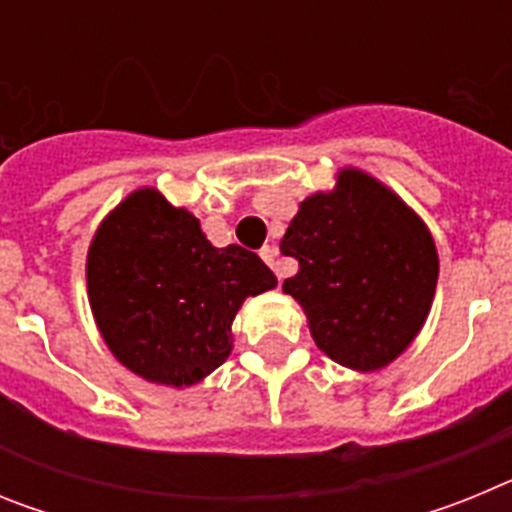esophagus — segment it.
<instances>
[{"label": "esophagus", "instance_id": "obj_1", "mask_svg": "<svg viewBox=\"0 0 512 512\" xmlns=\"http://www.w3.org/2000/svg\"><path fill=\"white\" fill-rule=\"evenodd\" d=\"M277 256H279V248L277 246H264V248H261V259H264L266 264H269L271 269H274V274H277V277L282 279L284 271H282V266H279Z\"/></svg>", "mask_w": 512, "mask_h": 512}]
</instances>
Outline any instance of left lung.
I'll return each mask as SVG.
<instances>
[{"instance_id": "8db88e82", "label": "left lung", "mask_w": 512, "mask_h": 512, "mask_svg": "<svg viewBox=\"0 0 512 512\" xmlns=\"http://www.w3.org/2000/svg\"><path fill=\"white\" fill-rule=\"evenodd\" d=\"M297 261L282 289L307 312L320 351L374 372L410 346L431 310L438 253L420 217L377 179L346 169L300 205L282 243Z\"/></svg>"}]
</instances>
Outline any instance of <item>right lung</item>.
I'll use <instances>...</instances> for the list:
<instances>
[{
  "instance_id": "1",
  "label": "right lung",
  "mask_w": 512,
  "mask_h": 512,
  "mask_svg": "<svg viewBox=\"0 0 512 512\" xmlns=\"http://www.w3.org/2000/svg\"><path fill=\"white\" fill-rule=\"evenodd\" d=\"M87 284L117 361L151 382L189 387L228 359L235 312L277 277L253 251L215 248L197 217L140 189L94 235Z\"/></svg>"
}]
</instances>
